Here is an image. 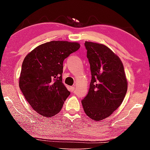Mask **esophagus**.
I'll return each instance as SVG.
<instances>
[{
	"instance_id": "esophagus-1",
	"label": "esophagus",
	"mask_w": 150,
	"mask_h": 150,
	"mask_svg": "<svg viewBox=\"0 0 150 150\" xmlns=\"http://www.w3.org/2000/svg\"><path fill=\"white\" fill-rule=\"evenodd\" d=\"M74 90H75V87H73V86H72V87H70V91H71V92L74 91Z\"/></svg>"
}]
</instances>
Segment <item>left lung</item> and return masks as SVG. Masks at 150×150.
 I'll list each match as a JSON object with an SVG mask.
<instances>
[{
	"label": "left lung",
	"mask_w": 150,
	"mask_h": 150,
	"mask_svg": "<svg viewBox=\"0 0 150 150\" xmlns=\"http://www.w3.org/2000/svg\"><path fill=\"white\" fill-rule=\"evenodd\" d=\"M85 45L92 77L87 95L81 103L86 115L99 121L120 106L128 82L122 63L110 48L91 42H85Z\"/></svg>",
	"instance_id": "1"
}]
</instances>
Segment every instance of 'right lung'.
Returning a JSON list of instances; mask_svg holds the SVG:
<instances>
[{
    "label": "right lung",
    "mask_w": 150,
    "mask_h": 150,
    "mask_svg": "<svg viewBox=\"0 0 150 150\" xmlns=\"http://www.w3.org/2000/svg\"><path fill=\"white\" fill-rule=\"evenodd\" d=\"M79 47L77 42L51 41L38 45L25 57L19 87L40 115L52 117L62 110L70 95L62 83L63 62Z\"/></svg>",
    "instance_id": "right-lung-1"
}]
</instances>
